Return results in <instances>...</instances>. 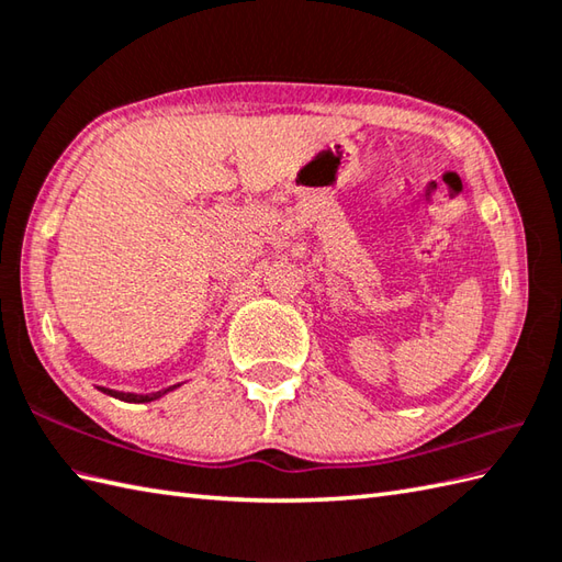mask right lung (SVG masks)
<instances>
[{
	"label": "right lung",
	"instance_id": "obj_1",
	"mask_svg": "<svg viewBox=\"0 0 562 562\" xmlns=\"http://www.w3.org/2000/svg\"><path fill=\"white\" fill-rule=\"evenodd\" d=\"M176 386H181V384H176ZM176 386H169V389H164V391H157V393H147V396H142V393H123V391H113V389H103V386H99L103 393H109V396H113V398H121V401H125V403H149V401H157V398H161L164 393H169V391H173Z\"/></svg>",
	"mask_w": 562,
	"mask_h": 562
}]
</instances>
